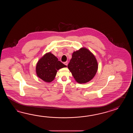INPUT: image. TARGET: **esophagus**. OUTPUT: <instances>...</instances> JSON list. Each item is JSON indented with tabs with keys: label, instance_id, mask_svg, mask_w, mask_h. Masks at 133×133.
Wrapping results in <instances>:
<instances>
[{
	"label": "esophagus",
	"instance_id": "obj_1",
	"mask_svg": "<svg viewBox=\"0 0 133 133\" xmlns=\"http://www.w3.org/2000/svg\"><path fill=\"white\" fill-rule=\"evenodd\" d=\"M64 64L65 65H68V62L66 61V62H65L64 63Z\"/></svg>",
	"mask_w": 133,
	"mask_h": 133
}]
</instances>
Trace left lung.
<instances>
[{
	"instance_id": "8db88e82",
	"label": "left lung",
	"mask_w": 133,
	"mask_h": 133,
	"mask_svg": "<svg viewBox=\"0 0 133 133\" xmlns=\"http://www.w3.org/2000/svg\"><path fill=\"white\" fill-rule=\"evenodd\" d=\"M68 68L76 82L84 84L95 76L98 63L93 54L85 48L74 51Z\"/></svg>"
}]
</instances>
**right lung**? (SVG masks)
Wrapping results in <instances>:
<instances>
[{"instance_id":"add662e5","label":"right lung","mask_w":133,"mask_h":133,"mask_svg":"<svg viewBox=\"0 0 133 133\" xmlns=\"http://www.w3.org/2000/svg\"><path fill=\"white\" fill-rule=\"evenodd\" d=\"M66 66L58 61L53 54L48 52L38 61L36 68V74L37 76L44 81L50 83L55 79L57 71Z\"/></svg>"}]
</instances>
